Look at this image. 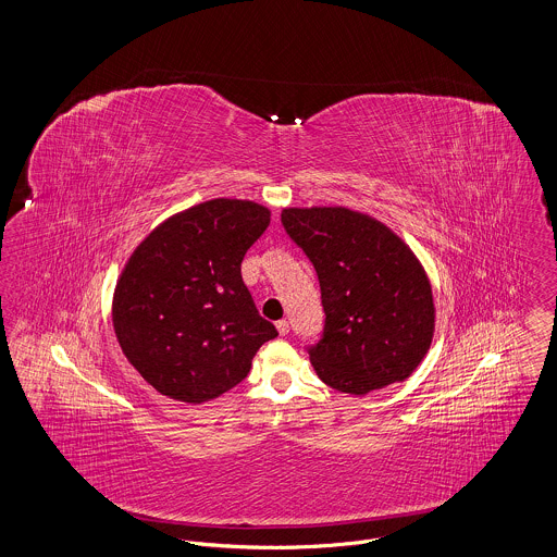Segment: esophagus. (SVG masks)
<instances>
[{
  "instance_id": "34e87169",
  "label": "esophagus",
  "mask_w": 557,
  "mask_h": 557,
  "mask_svg": "<svg viewBox=\"0 0 557 557\" xmlns=\"http://www.w3.org/2000/svg\"><path fill=\"white\" fill-rule=\"evenodd\" d=\"M275 327H277V332H280V336H286L288 332H290V323L286 321V319H280L277 323H275Z\"/></svg>"
}]
</instances>
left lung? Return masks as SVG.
I'll use <instances>...</instances> for the list:
<instances>
[{
	"mask_svg": "<svg viewBox=\"0 0 557 557\" xmlns=\"http://www.w3.org/2000/svg\"><path fill=\"white\" fill-rule=\"evenodd\" d=\"M282 223L318 271L325 325L309 357L321 382L361 397L407 380L434 336L432 286L413 250L345 207L284 209Z\"/></svg>",
	"mask_w": 557,
	"mask_h": 557,
	"instance_id": "8db88e82",
	"label": "left lung"
}]
</instances>
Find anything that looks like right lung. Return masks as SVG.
Segmentation results:
<instances>
[{
    "label": "right lung",
    "instance_id": "obj_1",
    "mask_svg": "<svg viewBox=\"0 0 557 557\" xmlns=\"http://www.w3.org/2000/svg\"><path fill=\"white\" fill-rule=\"evenodd\" d=\"M271 221L250 200L214 198L162 221L133 250L112 296L123 355L160 395L205 403L239 384L277 336L242 282Z\"/></svg>",
    "mask_w": 557,
    "mask_h": 557
}]
</instances>
